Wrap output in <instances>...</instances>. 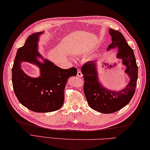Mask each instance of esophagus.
<instances>
[{"mask_svg":"<svg viewBox=\"0 0 150 150\" xmlns=\"http://www.w3.org/2000/svg\"><path fill=\"white\" fill-rule=\"evenodd\" d=\"M77 76H78V77L79 78H82L83 77V74L81 72V71H80V69H78V72H77Z\"/></svg>","mask_w":150,"mask_h":150,"instance_id":"esophagus-1","label":"esophagus"}]
</instances>
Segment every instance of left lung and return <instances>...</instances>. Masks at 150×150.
<instances>
[{
	"instance_id": "8db88e82",
	"label": "left lung",
	"mask_w": 150,
	"mask_h": 150,
	"mask_svg": "<svg viewBox=\"0 0 150 150\" xmlns=\"http://www.w3.org/2000/svg\"><path fill=\"white\" fill-rule=\"evenodd\" d=\"M109 34L112 42L108 50L118 47L117 57L123 60V64L127 67L125 72L130 79L127 86L119 92L108 90L98 81L96 64L87 62L81 67L85 81L83 91L88 104L94 110L105 114L118 111L130 103L136 91L138 77V67L133 50L121 32L110 29Z\"/></svg>"
}]
</instances>
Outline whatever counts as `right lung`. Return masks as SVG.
Listing matches in <instances>:
<instances>
[{"label":"right lung","instance_id":"right-lung-1","mask_svg":"<svg viewBox=\"0 0 150 150\" xmlns=\"http://www.w3.org/2000/svg\"><path fill=\"white\" fill-rule=\"evenodd\" d=\"M41 34L42 32L30 35L18 50L12 68V82L14 93L21 104L32 111L47 112L58 110L62 106L67 79L77 75V69H61L47 60L45 64L40 63L36 57H41L37 46ZM22 61L39 65L41 76L32 79L25 75L21 68Z\"/></svg>","mask_w":150,"mask_h":150}]
</instances>
